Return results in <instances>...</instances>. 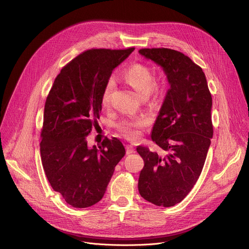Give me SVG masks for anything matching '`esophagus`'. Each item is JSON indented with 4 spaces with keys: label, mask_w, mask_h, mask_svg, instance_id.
<instances>
[{
    "label": "esophagus",
    "mask_w": 249,
    "mask_h": 249,
    "mask_svg": "<svg viewBox=\"0 0 249 249\" xmlns=\"http://www.w3.org/2000/svg\"><path fill=\"white\" fill-rule=\"evenodd\" d=\"M126 153H127V155L135 153V148L132 145H127L126 146Z\"/></svg>",
    "instance_id": "obj_1"
}]
</instances>
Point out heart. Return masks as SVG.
<instances>
[{
    "label": "heart",
    "mask_w": 249,
    "mask_h": 249,
    "mask_svg": "<svg viewBox=\"0 0 249 249\" xmlns=\"http://www.w3.org/2000/svg\"><path fill=\"white\" fill-rule=\"evenodd\" d=\"M125 81L142 96L147 97L155 87V76L151 69L142 64H134L130 66L123 74ZM115 89V81L109 79L105 84L101 101L103 105H107ZM148 124L146 116H140L130 120H125L120 124L121 131L129 138H135L139 135L138 129Z\"/></svg>",
    "instance_id": "1"
}]
</instances>
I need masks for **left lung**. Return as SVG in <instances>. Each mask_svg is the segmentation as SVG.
<instances>
[{
  "label": "left lung",
  "instance_id": "obj_1",
  "mask_svg": "<svg viewBox=\"0 0 249 249\" xmlns=\"http://www.w3.org/2000/svg\"><path fill=\"white\" fill-rule=\"evenodd\" d=\"M139 53L162 69L169 89L151 134L159 152L137 147L145 161L138 188L145 200L171 207L188 195L203 169L213 137L212 96L203 70L181 52Z\"/></svg>",
  "mask_w": 249,
  "mask_h": 249
}]
</instances>
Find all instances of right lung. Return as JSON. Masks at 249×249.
I'll list each match as a JSON object with an SVG mask.
<instances>
[{
    "label": "right lung",
    "instance_id": "add662e5",
    "mask_svg": "<svg viewBox=\"0 0 249 249\" xmlns=\"http://www.w3.org/2000/svg\"><path fill=\"white\" fill-rule=\"evenodd\" d=\"M134 49L84 52L61 70L47 96L42 164L54 191L75 208L90 207L102 199L115 166L125 156L117 138L89 147L87 137L99 119L106 82Z\"/></svg>",
    "mask_w": 249,
    "mask_h": 249
}]
</instances>
